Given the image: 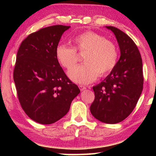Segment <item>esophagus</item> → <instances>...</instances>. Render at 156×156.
I'll list each match as a JSON object with an SVG mask.
<instances>
[{"label":"esophagus","instance_id":"esophagus-1","mask_svg":"<svg viewBox=\"0 0 156 156\" xmlns=\"http://www.w3.org/2000/svg\"><path fill=\"white\" fill-rule=\"evenodd\" d=\"M79 88H80V91H84V89H87V88H86V87L82 86V85H80V86H79Z\"/></svg>","mask_w":156,"mask_h":156}]
</instances>
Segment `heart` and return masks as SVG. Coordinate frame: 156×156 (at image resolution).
Here are the masks:
<instances>
[{
  "label": "heart",
  "instance_id": "1",
  "mask_svg": "<svg viewBox=\"0 0 156 156\" xmlns=\"http://www.w3.org/2000/svg\"><path fill=\"white\" fill-rule=\"evenodd\" d=\"M74 49L65 44H59L55 50L58 62L69 70L77 62L76 50L85 53L83 61L85 64L74 67L69 72L72 81L80 84H89L98 75L104 76L115 67L118 52L115 44L105 37L91 31H87L73 39Z\"/></svg>",
  "mask_w": 156,
  "mask_h": 156
}]
</instances>
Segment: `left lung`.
<instances>
[{"mask_svg": "<svg viewBox=\"0 0 156 156\" xmlns=\"http://www.w3.org/2000/svg\"><path fill=\"white\" fill-rule=\"evenodd\" d=\"M106 27L114 33L120 49V58L110 74L93 87L94 101L90 112L103 123H119L133 112L144 85L143 63L140 52L133 40L113 26Z\"/></svg>", "mask_w": 156, "mask_h": 156, "instance_id": "obj_1", "label": "left lung"}]
</instances>
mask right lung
<instances>
[{"mask_svg":"<svg viewBox=\"0 0 156 156\" xmlns=\"http://www.w3.org/2000/svg\"><path fill=\"white\" fill-rule=\"evenodd\" d=\"M70 26L53 25L29 35L17 53L13 72L20 105L32 120L51 124L65 116L80 89L69 80L55 50Z\"/></svg>","mask_w":156,"mask_h":156,"instance_id":"add662e5","label":"right lung"}]
</instances>
